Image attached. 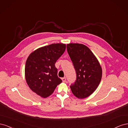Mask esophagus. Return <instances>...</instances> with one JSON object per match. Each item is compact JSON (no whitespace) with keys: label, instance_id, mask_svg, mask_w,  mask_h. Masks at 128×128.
Wrapping results in <instances>:
<instances>
[{"label":"esophagus","instance_id":"obj_1","mask_svg":"<svg viewBox=\"0 0 128 128\" xmlns=\"http://www.w3.org/2000/svg\"><path fill=\"white\" fill-rule=\"evenodd\" d=\"M62 82L65 83L66 82V77H64V78H62Z\"/></svg>","mask_w":128,"mask_h":128}]
</instances>
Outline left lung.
I'll list each match as a JSON object with an SVG mask.
<instances>
[{"mask_svg":"<svg viewBox=\"0 0 128 128\" xmlns=\"http://www.w3.org/2000/svg\"><path fill=\"white\" fill-rule=\"evenodd\" d=\"M68 54L76 72V80L70 86L75 96L86 98L96 90L101 81L102 68L94 54L82 44L67 45Z\"/></svg>","mask_w":128,"mask_h":128,"instance_id":"left-lung-1","label":"left lung"}]
</instances>
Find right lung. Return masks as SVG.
Instances as JSON below:
<instances>
[{
  "instance_id": "1",
  "label": "right lung",
  "mask_w": 128,
  "mask_h": 128,
  "mask_svg": "<svg viewBox=\"0 0 128 128\" xmlns=\"http://www.w3.org/2000/svg\"><path fill=\"white\" fill-rule=\"evenodd\" d=\"M66 45L52 44L38 48L29 56L25 66L27 84L33 92L42 98L51 95L62 82L55 66L57 60L65 51Z\"/></svg>"
}]
</instances>
